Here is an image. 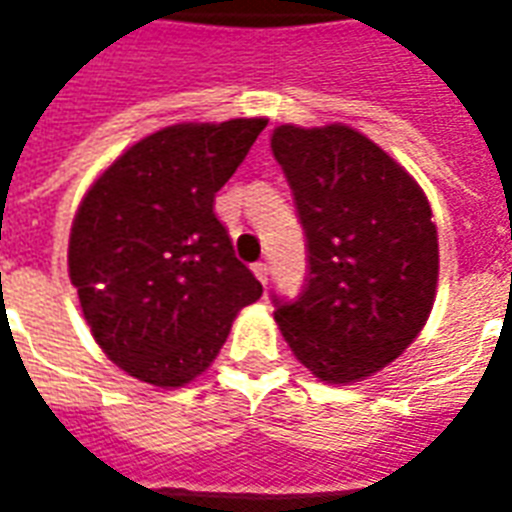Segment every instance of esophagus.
Masks as SVG:
<instances>
[{"mask_svg":"<svg viewBox=\"0 0 512 512\" xmlns=\"http://www.w3.org/2000/svg\"><path fill=\"white\" fill-rule=\"evenodd\" d=\"M252 271H255V277L260 279L263 285H268V263H263V260H260V263H255V266H252Z\"/></svg>","mask_w":512,"mask_h":512,"instance_id":"34e87169","label":"esophagus"}]
</instances>
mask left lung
I'll return each instance as SVG.
<instances>
[{"instance_id":"8db88e82","label":"left lung","mask_w":512,"mask_h":512,"mask_svg":"<svg viewBox=\"0 0 512 512\" xmlns=\"http://www.w3.org/2000/svg\"><path fill=\"white\" fill-rule=\"evenodd\" d=\"M271 150L307 235L296 299L271 296L290 351L329 384L376 373L406 351L433 307L439 238L403 167L348 126H279Z\"/></svg>"}]
</instances>
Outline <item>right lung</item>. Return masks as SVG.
<instances>
[{"label":"right lung","instance_id":"1","mask_svg":"<svg viewBox=\"0 0 512 512\" xmlns=\"http://www.w3.org/2000/svg\"><path fill=\"white\" fill-rule=\"evenodd\" d=\"M268 120L172 126L117 158L79 205L68 266L90 332L128 376L183 386L263 285L213 211Z\"/></svg>","mask_w":512,"mask_h":512}]
</instances>
